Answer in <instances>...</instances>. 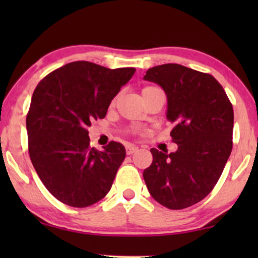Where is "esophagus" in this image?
Returning a JSON list of instances; mask_svg holds the SVG:
<instances>
[{"instance_id": "1", "label": "esophagus", "mask_w": 258, "mask_h": 258, "mask_svg": "<svg viewBox=\"0 0 258 258\" xmlns=\"http://www.w3.org/2000/svg\"><path fill=\"white\" fill-rule=\"evenodd\" d=\"M137 150H139V147L137 146H134V144H128V146H126V154L128 155H133L134 153H136Z\"/></svg>"}]
</instances>
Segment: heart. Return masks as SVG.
I'll return each mask as SVG.
<instances>
[{
	"label": "heart",
	"mask_w": 258,
	"mask_h": 258,
	"mask_svg": "<svg viewBox=\"0 0 258 258\" xmlns=\"http://www.w3.org/2000/svg\"><path fill=\"white\" fill-rule=\"evenodd\" d=\"M148 88H153V87H147V88H144V89H148ZM144 89H143V90H144Z\"/></svg>",
	"instance_id": "b5f03b06"
}]
</instances>
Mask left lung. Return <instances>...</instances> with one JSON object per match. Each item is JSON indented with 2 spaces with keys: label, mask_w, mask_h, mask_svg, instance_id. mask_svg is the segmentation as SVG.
Returning <instances> with one entry per match:
<instances>
[{
  "label": "left lung",
  "mask_w": 258,
  "mask_h": 258,
  "mask_svg": "<svg viewBox=\"0 0 258 258\" xmlns=\"http://www.w3.org/2000/svg\"><path fill=\"white\" fill-rule=\"evenodd\" d=\"M144 80L163 88L175 153L153 148L143 171L155 201L172 210L207 197L220 179L232 149L234 110L223 87L210 74L167 63L148 69Z\"/></svg>",
  "instance_id": "obj_1"
}]
</instances>
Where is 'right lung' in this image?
<instances>
[{"mask_svg":"<svg viewBox=\"0 0 258 258\" xmlns=\"http://www.w3.org/2000/svg\"><path fill=\"white\" fill-rule=\"evenodd\" d=\"M135 72L76 61L48 74L35 88L26 121L29 156L48 191L67 206L89 207L110 190L125 148L115 141L102 151L91 148L88 126L105 117Z\"/></svg>","mask_w":258,"mask_h":258,"instance_id":"1","label":"right lung"}]
</instances>
